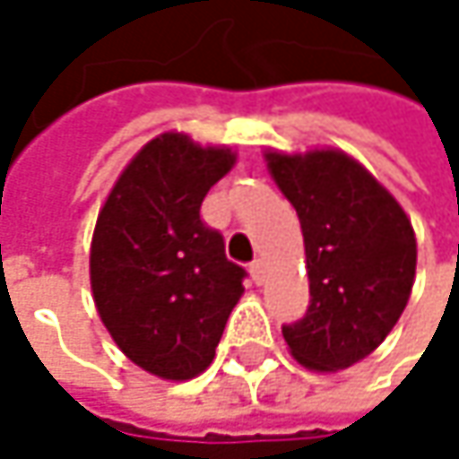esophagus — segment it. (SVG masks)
Instances as JSON below:
<instances>
[{
    "instance_id": "34e87169",
    "label": "esophagus",
    "mask_w": 459,
    "mask_h": 459,
    "mask_svg": "<svg viewBox=\"0 0 459 459\" xmlns=\"http://www.w3.org/2000/svg\"><path fill=\"white\" fill-rule=\"evenodd\" d=\"M251 277H254V282H256V285L264 282V261H261V258L251 261Z\"/></svg>"
}]
</instances>
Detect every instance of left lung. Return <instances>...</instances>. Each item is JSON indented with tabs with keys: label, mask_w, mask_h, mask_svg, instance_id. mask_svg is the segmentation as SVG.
I'll return each instance as SVG.
<instances>
[{
	"label": "left lung",
	"mask_w": 459,
	"mask_h": 459,
	"mask_svg": "<svg viewBox=\"0 0 459 459\" xmlns=\"http://www.w3.org/2000/svg\"><path fill=\"white\" fill-rule=\"evenodd\" d=\"M266 163L299 213L312 296L307 315L282 325L285 343L309 370H346L383 343L410 301L412 224L346 152H266Z\"/></svg>",
	"instance_id": "obj_1"
}]
</instances>
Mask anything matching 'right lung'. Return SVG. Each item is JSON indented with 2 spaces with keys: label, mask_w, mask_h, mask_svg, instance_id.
Returning <instances> with one entry per match:
<instances>
[{
  "label": "right lung",
  "mask_w": 459,
  "mask_h": 459,
  "mask_svg": "<svg viewBox=\"0 0 459 459\" xmlns=\"http://www.w3.org/2000/svg\"><path fill=\"white\" fill-rule=\"evenodd\" d=\"M227 147L160 134L124 169L91 238V293L118 349L166 380L201 375L216 354L246 269L201 219L205 193L232 169Z\"/></svg>",
  "instance_id": "right-lung-1"
}]
</instances>
